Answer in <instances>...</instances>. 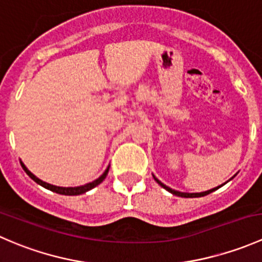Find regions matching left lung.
<instances>
[{"label": "left lung", "instance_id": "obj_1", "mask_svg": "<svg viewBox=\"0 0 262 262\" xmlns=\"http://www.w3.org/2000/svg\"><path fill=\"white\" fill-rule=\"evenodd\" d=\"M153 178H155V176H153ZM155 180L157 181L158 184H160L161 186L163 187V189H166V190H167V191H170L171 194L176 195V196H181V198H200V196H205V195L210 194V192H213L214 190H216V189H219V187H221V186H218V187H215V189L208 190V191H204V192H195V194H189V192H180V191H176V190H172V189H171V187L166 186L165 184H162V182L158 180V179L155 178Z\"/></svg>", "mask_w": 262, "mask_h": 262}]
</instances>
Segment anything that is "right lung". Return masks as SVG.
Listing matches in <instances>:
<instances>
[{
    "label": "right lung",
    "instance_id": "obj_1",
    "mask_svg": "<svg viewBox=\"0 0 262 262\" xmlns=\"http://www.w3.org/2000/svg\"><path fill=\"white\" fill-rule=\"evenodd\" d=\"M21 166H23L24 171H25V172L28 173V175L30 176V178L33 179V180L36 182V184L41 185V186L46 187V189L50 190V191L57 192V194H60V195H81V194H83V192L89 191V190L94 189L95 186H97V185H99V184H101V182L105 180V178H106L107 172H109V167H107L106 170H105V172L102 173V175L100 176V178L97 179V180H95V181L90 182V184L83 185V186H77V187H59V186H54V185L47 184V182H44V181L39 180V179L36 178L35 175H33V173H31L30 171H29L28 168L25 167V165H24L23 162H21Z\"/></svg>",
    "mask_w": 262,
    "mask_h": 262
}]
</instances>
